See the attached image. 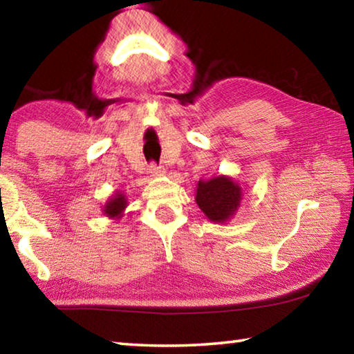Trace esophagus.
Returning a JSON list of instances; mask_svg holds the SVG:
<instances>
[{"label":"esophagus","instance_id":"1","mask_svg":"<svg viewBox=\"0 0 354 354\" xmlns=\"http://www.w3.org/2000/svg\"><path fill=\"white\" fill-rule=\"evenodd\" d=\"M149 175L151 176H160V175H164V169L160 165H158L156 162H151L149 164Z\"/></svg>","mask_w":354,"mask_h":354}]
</instances>
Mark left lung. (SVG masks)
Listing matches in <instances>:
<instances>
[{
    "mask_svg": "<svg viewBox=\"0 0 354 354\" xmlns=\"http://www.w3.org/2000/svg\"><path fill=\"white\" fill-rule=\"evenodd\" d=\"M195 200L209 220L221 223L236 212L242 200V190L232 179L217 176L198 183Z\"/></svg>",
    "mask_w": 354,
    "mask_h": 354,
    "instance_id": "8db88e82",
    "label": "left lung"
}]
</instances>
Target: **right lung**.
Masks as SVG:
<instances>
[{
    "label": "right lung",
    "mask_w": 354,
    "mask_h": 354,
    "mask_svg": "<svg viewBox=\"0 0 354 354\" xmlns=\"http://www.w3.org/2000/svg\"><path fill=\"white\" fill-rule=\"evenodd\" d=\"M124 207H127V200H124V196L115 195V198H112L106 205L104 214L109 215V217H118V215H122Z\"/></svg>",
    "instance_id": "1"
}]
</instances>
